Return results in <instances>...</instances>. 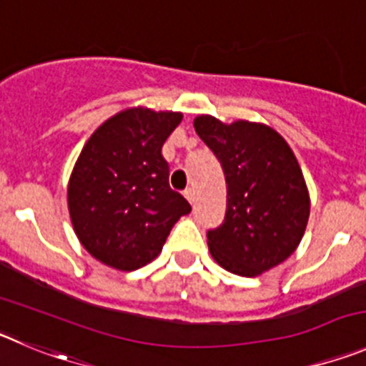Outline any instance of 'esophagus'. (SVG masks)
I'll list each match as a JSON object with an SVG mask.
<instances>
[{
    "label": "esophagus",
    "mask_w": 366,
    "mask_h": 366,
    "mask_svg": "<svg viewBox=\"0 0 366 366\" xmlns=\"http://www.w3.org/2000/svg\"><path fill=\"white\" fill-rule=\"evenodd\" d=\"M185 197L189 199V203H194V190L192 189H187L185 190Z\"/></svg>",
    "instance_id": "1"
}]
</instances>
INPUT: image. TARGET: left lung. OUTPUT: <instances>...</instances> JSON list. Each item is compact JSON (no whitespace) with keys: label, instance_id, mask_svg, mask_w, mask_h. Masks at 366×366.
Instances as JSON below:
<instances>
[{"label":"left lung","instance_id":"8db88e82","mask_svg":"<svg viewBox=\"0 0 366 366\" xmlns=\"http://www.w3.org/2000/svg\"><path fill=\"white\" fill-rule=\"evenodd\" d=\"M197 136L223 167L227 212L207 232L214 259L229 272L254 277L283 263L307 229L310 197L292 149L263 123L224 125L194 119Z\"/></svg>","mask_w":366,"mask_h":366}]
</instances>
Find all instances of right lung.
Wrapping results in <instances>:
<instances>
[{
	"mask_svg": "<svg viewBox=\"0 0 366 366\" xmlns=\"http://www.w3.org/2000/svg\"><path fill=\"white\" fill-rule=\"evenodd\" d=\"M181 119L179 112L127 109L83 147L69 181V212L78 239L102 263L127 272L145 267L192 210L170 189L161 154Z\"/></svg>",
	"mask_w": 366,
	"mask_h": 366,
	"instance_id": "right-lung-1",
	"label": "right lung"
}]
</instances>
